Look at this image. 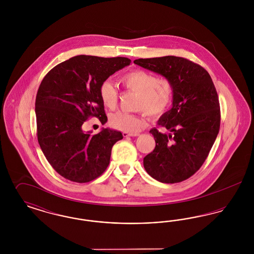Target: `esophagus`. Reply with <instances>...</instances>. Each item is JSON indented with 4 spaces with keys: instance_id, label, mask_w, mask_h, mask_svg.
Segmentation results:
<instances>
[{
    "instance_id": "obj_1",
    "label": "esophagus",
    "mask_w": 254,
    "mask_h": 254,
    "mask_svg": "<svg viewBox=\"0 0 254 254\" xmlns=\"http://www.w3.org/2000/svg\"><path fill=\"white\" fill-rule=\"evenodd\" d=\"M140 134L139 133H127V132H123V136L125 137V138H127V137H136V136H139Z\"/></svg>"
}]
</instances>
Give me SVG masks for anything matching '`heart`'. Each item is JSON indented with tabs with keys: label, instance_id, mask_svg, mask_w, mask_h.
Masks as SVG:
<instances>
[{
	"label": "heart",
	"instance_id": "b5f03b06",
	"mask_svg": "<svg viewBox=\"0 0 254 254\" xmlns=\"http://www.w3.org/2000/svg\"><path fill=\"white\" fill-rule=\"evenodd\" d=\"M126 89L138 93L135 109L146 112L151 117H159L169 109L173 98V85L169 79L158 78L143 69H134L124 74L120 79ZM99 96L108 109H116L119 95L114 85L103 82L99 87ZM110 126L124 132L136 133L145 125L144 115L117 112L110 116Z\"/></svg>",
	"mask_w": 254,
	"mask_h": 254
}]
</instances>
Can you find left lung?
Segmentation results:
<instances>
[{
  "instance_id": "left-lung-1",
  "label": "left lung",
  "mask_w": 254,
  "mask_h": 254,
  "mask_svg": "<svg viewBox=\"0 0 254 254\" xmlns=\"http://www.w3.org/2000/svg\"><path fill=\"white\" fill-rule=\"evenodd\" d=\"M134 64L163 75L173 85L172 108L158 121L169 133L150 129L156 145L144 158L145 169L162 183L187 180L204 164L220 129V105L211 77L200 64L176 56Z\"/></svg>"
}]
</instances>
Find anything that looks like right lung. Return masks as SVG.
I'll use <instances>...</instances> for the list:
<instances>
[{
  "label": "right lung",
  "instance_id": "add662e5",
  "mask_svg": "<svg viewBox=\"0 0 254 254\" xmlns=\"http://www.w3.org/2000/svg\"><path fill=\"white\" fill-rule=\"evenodd\" d=\"M130 63L125 57L78 55L44 77L35 102L37 137L49 164L64 178L87 183L109 167L111 148L123 139L122 133L103 128L91 135L83 125L89 117L108 121L99 87Z\"/></svg>",
  "mask_w": 254,
  "mask_h": 254
}]
</instances>
